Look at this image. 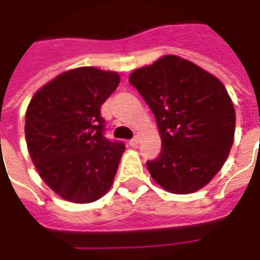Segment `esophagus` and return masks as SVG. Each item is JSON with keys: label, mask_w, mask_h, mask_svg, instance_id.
<instances>
[{"label": "esophagus", "mask_w": 260, "mask_h": 260, "mask_svg": "<svg viewBox=\"0 0 260 260\" xmlns=\"http://www.w3.org/2000/svg\"><path fill=\"white\" fill-rule=\"evenodd\" d=\"M139 143H140V137H139V136H135V137L128 142V145L132 146V147H136Z\"/></svg>", "instance_id": "esophagus-1"}]
</instances>
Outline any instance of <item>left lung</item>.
Masks as SVG:
<instances>
[{
  "instance_id": "1",
  "label": "left lung",
  "mask_w": 260,
  "mask_h": 260,
  "mask_svg": "<svg viewBox=\"0 0 260 260\" xmlns=\"http://www.w3.org/2000/svg\"><path fill=\"white\" fill-rule=\"evenodd\" d=\"M128 82L155 114L160 155L146 165L172 194H191L224 165L235 140L236 113L224 85L203 68L166 55L136 69Z\"/></svg>"
}]
</instances>
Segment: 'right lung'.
I'll return each mask as SVG.
<instances>
[{
    "instance_id": "1",
    "label": "right lung",
    "mask_w": 260,
    "mask_h": 260,
    "mask_svg": "<svg viewBox=\"0 0 260 260\" xmlns=\"http://www.w3.org/2000/svg\"><path fill=\"white\" fill-rule=\"evenodd\" d=\"M120 84L117 72L66 71L31 98L25 142L42 179L66 201L100 200L113 185L124 145L104 137L101 105Z\"/></svg>"
}]
</instances>
